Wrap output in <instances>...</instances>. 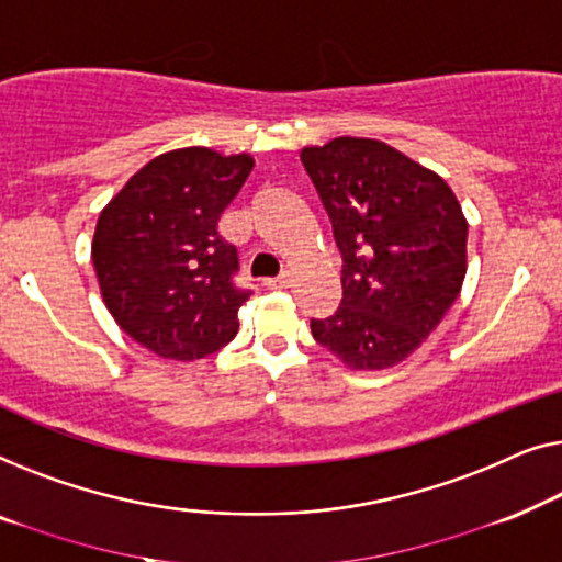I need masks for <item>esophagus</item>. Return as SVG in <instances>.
Segmentation results:
<instances>
[{
	"label": "esophagus",
	"mask_w": 562,
	"mask_h": 562,
	"mask_svg": "<svg viewBox=\"0 0 562 562\" xmlns=\"http://www.w3.org/2000/svg\"><path fill=\"white\" fill-rule=\"evenodd\" d=\"M262 284L267 290H284V288H290V284H292V274L282 272L280 278H270V280H265Z\"/></svg>",
	"instance_id": "obj_1"
}]
</instances>
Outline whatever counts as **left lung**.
<instances>
[{"label": "left lung", "mask_w": 562, "mask_h": 562, "mask_svg": "<svg viewBox=\"0 0 562 562\" xmlns=\"http://www.w3.org/2000/svg\"><path fill=\"white\" fill-rule=\"evenodd\" d=\"M300 160L341 249L344 297L311 321L346 369L382 371L420 349L465 278V221L436 170L382 139L336 137Z\"/></svg>", "instance_id": "8db88e82"}]
</instances>
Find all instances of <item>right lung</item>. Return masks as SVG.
<instances>
[{"label":"right lung","instance_id":"obj_1","mask_svg":"<svg viewBox=\"0 0 562 562\" xmlns=\"http://www.w3.org/2000/svg\"><path fill=\"white\" fill-rule=\"evenodd\" d=\"M255 168L247 153L180 147L157 155L99 213L91 259L106 311L162 359L193 361L239 330L251 292L232 284L236 249L216 232Z\"/></svg>","mask_w":562,"mask_h":562}]
</instances>
